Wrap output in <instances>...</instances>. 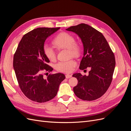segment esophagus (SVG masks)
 Wrapping results in <instances>:
<instances>
[{
    "label": "esophagus",
    "mask_w": 131,
    "mask_h": 131,
    "mask_svg": "<svg viewBox=\"0 0 131 131\" xmlns=\"http://www.w3.org/2000/svg\"><path fill=\"white\" fill-rule=\"evenodd\" d=\"M72 77V75H70V74H66V78L67 79H69V78H71Z\"/></svg>",
    "instance_id": "1"
}]
</instances>
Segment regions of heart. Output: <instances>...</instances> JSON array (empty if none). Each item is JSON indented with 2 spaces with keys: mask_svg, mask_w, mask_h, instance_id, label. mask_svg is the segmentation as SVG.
Segmentation results:
<instances>
[{
  "mask_svg": "<svg viewBox=\"0 0 131 131\" xmlns=\"http://www.w3.org/2000/svg\"><path fill=\"white\" fill-rule=\"evenodd\" d=\"M53 43L57 49H68L69 54L73 56L78 57L81 53V46L75 42L74 37L68 33L61 32L57 34L53 39ZM42 51L45 57L50 61H53L56 59V52L49 45H43ZM76 65V62L73 59H70L57 63L55 65V69L59 72L70 73Z\"/></svg>",
  "mask_w": 131,
  "mask_h": 131,
  "instance_id": "b5f03b06",
  "label": "heart"
}]
</instances>
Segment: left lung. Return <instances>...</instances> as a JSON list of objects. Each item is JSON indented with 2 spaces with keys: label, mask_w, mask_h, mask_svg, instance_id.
I'll list each match as a JSON object with an SVG mask.
<instances>
[{
  "label": "left lung",
  "mask_w": 131,
  "mask_h": 131,
  "mask_svg": "<svg viewBox=\"0 0 131 131\" xmlns=\"http://www.w3.org/2000/svg\"><path fill=\"white\" fill-rule=\"evenodd\" d=\"M76 33L84 46V56L79 68H90L89 75L75 73L78 85L73 88L75 94L84 101H94L102 96L112 81L115 67L114 54L101 32L91 26L81 23L66 29Z\"/></svg>",
  "instance_id": "1"
}]
</instances>
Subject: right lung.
I'll use <instances>...</instances> for the list:
<instances>
[{
  "mask_svg": "<svg viewBox=\"0 0 131 131\" xmlns=\"http://www.w3.org/2000/svg\"><path fill=\"white\" fill-rule=\"evenodd\" d=\"M60 28H38L23 35L14 54L13 67L19 88L29 100L44 103L57 95L59 86L66 78L62 73L43 77V72L53 68L43 53L47 38Z\"/></svg>",
  "mask_w": 131,
  "mask_h": 131,
  "instance_id": "obj_1",
  "label": "right lung"
}]
</instances>
